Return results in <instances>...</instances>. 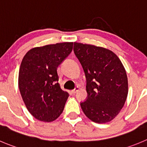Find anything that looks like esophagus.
Here are the masks:
<instances>
[{"label": "esophagus", "mask_w": 147, "mask_h": 147, "mask_svg": "<svg viewBox=\"0 0 147 147\" xmlns=\"http://www.w3.org/2000/svg\"><path fill=\"white\" fill-rule=\"evenodd\" d=\"M79 87H78V86H76V88H75V89H73V90L72 91H71V92H72V93L73 94H76V92H78V91H79Z\"/></svg>", "instance_id": "obj_1"}]
</instances>
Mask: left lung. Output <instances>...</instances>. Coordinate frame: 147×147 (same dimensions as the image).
Here are the masks:
<instances>
[{
  "label": "left lung",
  "mask_w": 147,
  "mask_h": 147,
  "mask_svg": "<svg viewBox=\"0 0 147 147\" xmlns=\"http://www.w3.org/2000/svg\"><path fill=\"white\" fill-rule=\"evenodd\" d=\"M74 51L86 79L87 98L81 102L84 113L97 123L118 115L128 95V78L121 60L111 50L74 42Z\"/></svg>",
  "instance_id": "1"
}]
</instances>
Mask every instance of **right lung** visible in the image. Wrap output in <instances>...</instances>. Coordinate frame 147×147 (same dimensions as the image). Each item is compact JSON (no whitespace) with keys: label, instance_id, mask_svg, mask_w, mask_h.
<instances>
[{"label":"right lung","instance_id":"add662e5","mask_svg":"<svg viewBox=\"0 0 147 147\" xmlns=\"http://www.w3.org/2000/svg\"><path fill=\"white\" fill-rule=\"evenodd\" d=\"M74 42L34 47L23 58L19 88L28 111L44 122L56 120L63 111L68 93L58 84L57 68L68 56Z\"/></svg>","mask_w":147,"mask_h":147}]
</instances>
